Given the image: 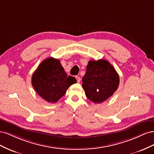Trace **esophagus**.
<instances>
[{"label":"esophagus","instance_id":"obj_1","mask_svg":"<svg viewBox=\"0 0 154 154\" xmlns=\"http://www.w3.org/2000/svg\"><path fill=\"white\" fill-rule=\"evenodd\" d=\"M76 80H77V82L78 83H80V80H81V79H80V78L79 77V76H76Z\"/></svg>","mask_w":154,"mask_h":154}]
</instances>
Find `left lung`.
Masks as SVG:
<instances>
[{
	"label": "left lung",
	"mask_w": 154,
	"mask_h": 154,
	"mask_svg": "<svg viewBox=\"0 0 154 154\" xmlns=\"http://www.w3.org/2000/svg\"><path fill=\"white\" fill-rule=\"evenodd\" d=\"M82 82L87 98L95 103H100L118 89L119 77L107 60L100 59L88 62Z\"/></svg>",
	"instance_id": "8db88e82"
}]
</instances>
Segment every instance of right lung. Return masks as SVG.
<instances>
[{"mask_svg":"<svg viewBox=\"0 0 154 154\" xmlns=\"http://www.w3.org/2000/svg\"><path fill=\"white\" fill-rule=\"evenodd\" d=\"M76 82L75 78L67 76L60 60L52 57L41 62L31 78L32 85L37 94L53 103L57 102Z\"/></svg>","mask_w":154,"mask_h":154,"instance_id":"obj_1","label":"right lung"}]
</instances>
